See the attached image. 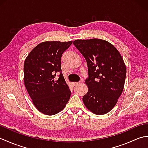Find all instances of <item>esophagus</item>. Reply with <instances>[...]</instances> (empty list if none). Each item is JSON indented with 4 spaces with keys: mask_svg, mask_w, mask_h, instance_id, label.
<instances>
[{
    "mask_svg": "<svg viewBox=\"0 0 148 148\" xmlns=\"http://www.w3.org/2000/svg\"><path fill=\"white\" fill-rule=\"evenodd\" d=\"M79 84V83H77V82H74V83H72V86H76V85H78V84Z\"/></svg>",
    "mask_w": 148,
    "mask_h": 148,
    "instance_id": "obj_1",
    "label": "esophagus"
}]
</instances>
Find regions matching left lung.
Here are the masks:
<instances>
[{
    "label": "left lung",
    "mask_w": 148,
    "mask_h": 148,
    "mask_svg": "<svg viewBox=\"0 0 148 148\" xmlns=\"http://www.w3.org/2000/svg\"><path fill=\"white\" fill-rule=\"evenodd\" d=\"M73 44L85 58L88 90L83 97L86 108L95 114L109 112L124 88L127 68L118 50L107 40L77 39Z\"/></svg>",
    "instance_id": "8db88e82"
}]
</instances>
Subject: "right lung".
<instances>
[{
    "instance_id": "right-lung-1",
    "label": "right lung",
    "mask_w": 148,
    "mask_h": 148,
    "mask_svg": "<svg viewBox=\"0 0 148 148\" xmlns=\"http://www.w3.org/2000/svg\"><path fill=\"white\" fill-rule=\"evenodd\" d=\"M72 41H45L37 45L24 62V84L40 112L54 115L65 108L71 91L62 74L61 57ZM60 73L58 80L54 79Z\"/></svg>"
}]
</instances>
